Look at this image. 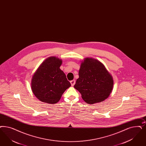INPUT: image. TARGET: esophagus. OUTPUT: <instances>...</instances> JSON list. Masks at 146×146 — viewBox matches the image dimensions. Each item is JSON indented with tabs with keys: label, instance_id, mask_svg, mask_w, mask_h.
I'll return each instance as SVG.
<instances>
[{
	"label": "esophagus",
	"instance_id": "1",
	"mask_svg": "<svg viewBox=\"0 0 146 146\" xmlns=\"http://www.w3.org/2000/svg\"><path fill=\"white\" fill-rule=\"evenodd\" d=\"M70 82L71 84V85L73 86L76 84V81H75V80H73L70 81Z\"/></svg>",
	"mask_w": 146,
	"mask_h": 146
}]
</instances>
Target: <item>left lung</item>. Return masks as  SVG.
Wrapping results in <instances>:
<instances>
[{"instance_id": "1", "label": "left lung", "mask_w": 146, "mask_h": 146, "mask_svg": "<svg viewBox=\"0 0 146 146\" xmlns=\"http://www.w3.org/2000/svg\"><path fill=\"white\" fill-rule=\"evenodd\" d=\"M79 78L74 87L89 104L105 100L111 94L114 81L110 73L99 61L87 58L81 64Z\"/></svg>"}]
</instances>
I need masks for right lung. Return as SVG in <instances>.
<instances>
[{"label": "right lung", "mask_w": 146, "mask_h": 146, "mask_svg": "<svg viewBox=\"0 0 146 146\" xmlns=\"http://www.w3.org/2000/svg\"><path fill=\"white\" fill-rule=\"evenodd\" d=\"M62 60L50 56L35 71L31 81V88L39 100L50 104L60 100L64 92L70 87L65 74L60 69Z\"/></svg>", "instance_id": "add662e5"}]
</instances>
